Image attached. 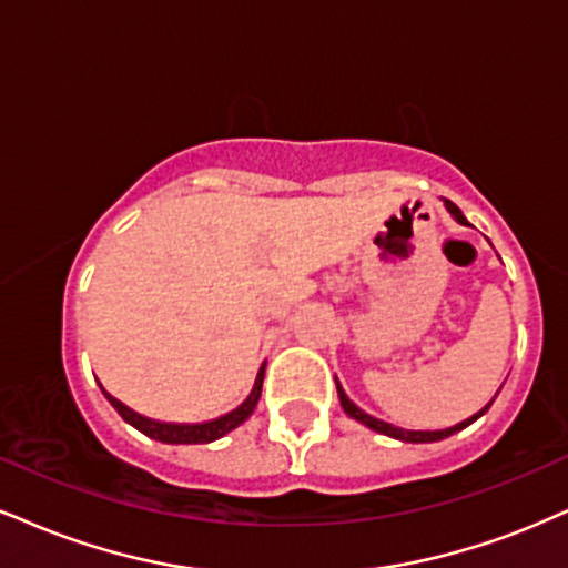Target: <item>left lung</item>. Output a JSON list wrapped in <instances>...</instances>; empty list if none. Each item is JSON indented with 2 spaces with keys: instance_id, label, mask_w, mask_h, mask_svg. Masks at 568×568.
I'll return each mask as SVG.
<instances>
[{
  "instance_id": "1",
  "label": "left lung",
  "mask_w": 568,
  "mask_h": 568,
  "mask_svg": "<svg viewBox=\"0 0 568 568\" xmlns=\"http://www.w3.org/2000/svg\"><path fill=\"white\" fill-rule=\"evenodd\" d=\"M445 207L450 210V215H453L455 221H458V223H464V226H468L466 215L460 213V210L455 207L450 200H445ZM337 395H339V403H342V408H345V413H347L349 418H355V422L366 424L368 429H374V432H379V434H387V437H395V439H400V443H437V439H445V437H450V434H455V432L466 429L468 424H471V422H477L479 416H485L489 405H493V403H489L487 408H481V410L477 413V416L466 418V422L455 424V426H450V429H439V432H413V429H400V426H392V424H387V422H382V418H374V416H368L366 410H361L358 405H355L353 400H349V397L345 395V389H342V384H339V382H337Z\"/></svg>"
}]
</instances>
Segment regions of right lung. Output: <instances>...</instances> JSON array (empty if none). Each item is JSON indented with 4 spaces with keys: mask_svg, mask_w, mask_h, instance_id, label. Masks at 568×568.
Wrapping results in <instances>:
<instances>
[{
    "mask_svg": "<svg viewBox=\"0 0 568 568\" xmlns=\"http://www.w3.org/2000/svg\"><path fill=\"white\" fill-rule=\"evenodd\" d=\"M263 376H265V363L257 371V379H255V387L247 395V400H244L240 408H234L226 416L221 418H213V422H205V424H165V422H155V418H146L142 413L131 410L129 405H123L121 400H115L113 395H108L104 392V397H108L110 405L121 413L123 422L131 424L134 429H139L146 437L158 439V443H165V445H205V443H213V439L223 437V434H229L231 429H236V426L247 422L252 416V410H255L257 400H261V389H263Z\"/></svg>",
    "mask_w": 568,
    "mask_h": 568,
    "instance_id": "right-lung-1",
    "label": "right lung"
}]
</instances>
